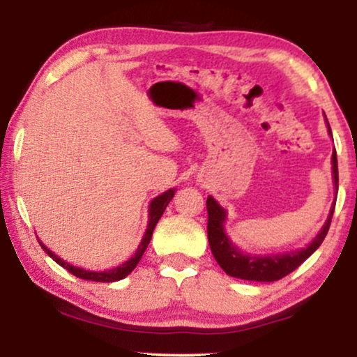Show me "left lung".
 Instances as JSON below:
<instances>
[{
  "label": "left lung",
  "instance_id": "1",
  "mask_svg": "<svg viewBox=\"0 0 357 357\" xmlns=\"http://www.w3.org/2000/svg\"><path fill=\"white\" fill-rule=\"evenodd\" d=\"M328 125V121H326ZM328 133L331 135V128L328 125ZM333 138V136H331ZM331 164H333V182L338 195V160H336V151L331 154ZM336 199L331 204L328 219L321 227V231L317 234L305 248L301 250L289 252V253H278V255H250L243 253L231 242V238L224 232V221H226V211L213 197H208L206 208H208V241L211 247L213 257L216 258L218 265L226 271V275L238 278L245 281H260V282H271L284 278L299 268L317 248L321 245L324 238L328 232L331 218H333Z\"/></svg>",
  "mask_w": 357,
  "mask_h": 357
}]
</instances>
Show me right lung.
I'll use <instances>...</instances> for the list:
<instances>
[{"label":"right lung","instance_id":"obj_1","mask_svg":"<svg viewBox=\"0 0 357 357\" xmlns=\"http://www.w3.org/2000/svg\"><path fill=\"white\" fill-rule=\"evenodd\" d=\"M174 195H175V190H174V188H172V190H167V192H164L162 195H159V197H155V198L153 199V202H151V204H149V222H148V229H146V232H144V236H143V241H141L139 247L136 248V253H135L133 257L130 258L128 261L121 263L120 266L112 268V270H109V271H89V270H84V268L73 266V265H70V263H68V261L61 260L60 257H56L55 253H53L52 250H48V248H47L45 245H43V243H42L40 241H38V238H37V241L40 242L42 248H43V250H45V253H47L48 257H52L53 260H55V261L58 263V265H61L63 268H65V270L70 271L71 275L81 278V280H86V281H97V282H114V281H120V280H123V278L128 276L130 273L135 270L136 265H138V263H139V260H141V257H143L144 250H146V248H148V245H149L151 237H153V231H154L155 224L159 222L160 216H162V214H164L165 208H167V204L170 203V199L174 198Z\"/></svg>","mask_w":357,"mask_h":357}]
</instances>
